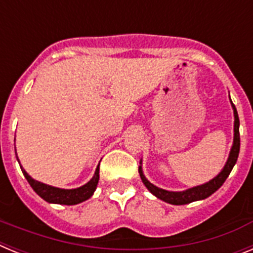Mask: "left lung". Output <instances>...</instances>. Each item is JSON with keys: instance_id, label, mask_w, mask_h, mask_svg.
Masks as SVG:
<instances>
[{"instance_id": "8db88e82", "label": "left lung", "mask_w": 253, "mask_h": 253, "mask_svg": "<svg viewBox=\"0 0 253 253\" xmlns=\"http://www.w3.org/2000/svg\"><path fill=\"white\" fill-rule=\"evenodd\" d=\"M232 102V101H231ZM232 106H233L234 110V139H233V147L231 149V153H229V157H228L227 163H225L224 169H222V172L219 173L216 177H214L213 180H210L209 182L204 185H200V186L193 187V189H189L186 191H167V190L160 189V187L154 186L153 184H151L142 172V167L139 166V175L142 178L143 184L146 185L147 189L153 194L154 196H157L158 199L163 200V202L169 203V204L173 205H184L189 204V203L196 202V200H203V199H207L208 196H210L211 194H214L219 187L224 184V181L227 180V177L231 173L232 169L236 165L237 158H238V154H240V119H238V114H237L236 106L232 102Z\"/></svg>"}]
</instances>
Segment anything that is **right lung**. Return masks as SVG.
<instances>
[{
    "instance_id": "1",
    "label": "right lung",
    "mask_w": 253,
    "mask_h": 253,
    "mask_svg": "<svg viewBox=\"0 0 253 253\" xmlns=\"http://www.w3.org/2000/svg\"><path fill=\"white\" fill-rule=\"evenodd\" d=\"M100 166V165H99ZM97 166L96 169L95 175L91 178L86 185L78 187V189H72V190H64V189H58V187L49 186V185L42 184L39 181H35L34 178H31L30 176L25 172V169H22V173L26 177L28 182L30 184V186L33 187L35 193L43 198L45 202L48 203H55V204H64V205H75L78 203H82L84 200H87L88 198H91L95 191L96 186H97V182H99V169L100 167Z\"/></svg>"
}]
</instances>
